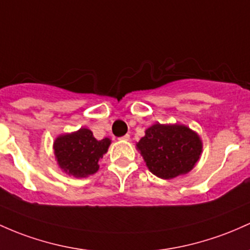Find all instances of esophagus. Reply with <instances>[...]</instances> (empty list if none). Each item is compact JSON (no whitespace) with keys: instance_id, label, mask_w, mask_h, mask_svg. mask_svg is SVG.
I'll return each instance as SVG.
<instances>
[{"instance_id":"esophagus-1","label":"esophagus","mask_w":250,"mask_h":250,"mask_svg":"<svg viewBox=\"0 0 250 250\" xmlns=\"http://www.w3.org/2000/svg\"><path fill=\"white\" fill-rule=\"evenodd\" d=\"M129 139H130V136L128 135V134H125V135L121 136L119 140H121V141H128V140H129Z\"/></svg>"}]
</instances>
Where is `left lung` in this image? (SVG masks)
I'll use <instances>...</instances> for the list:
<instances>
[{
	"mask_svg": "<svg viewBox=\"0 0 250 250\" xmlns=\"http://www.w3.org/2000/svg\"><path fill=\"white\" fill-rule=\"evenodd\" d=\"M136 146L149 171L163 179L190 172L202 153L199 136L180 125H152Z\"/></svg>",
	"mask_w": 250,
	"mask_h": 250,
	"instance_id": "1",
	"label": "left lung"
}]
</instances>
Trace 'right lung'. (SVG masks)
<instances>
[{
	"instance_id": "right-lung-1",
	"label": "right lung",
	"mask_w": 250,
	"mask_h": 250,
	"mask_svg": "<svg viewBox=\"0 0 250 250\" xmlns=\"http://www.w3.org/2000/svg\"><path fill=\"white\" fill-rule=\"evenodd\" d=\"M110 140H96L92 131L82 128L78 131L59 136L54 142V154L59 166L68 174L82 178L94 174L98 161L108 150Z\"/></svg>"
}]
</instances>
